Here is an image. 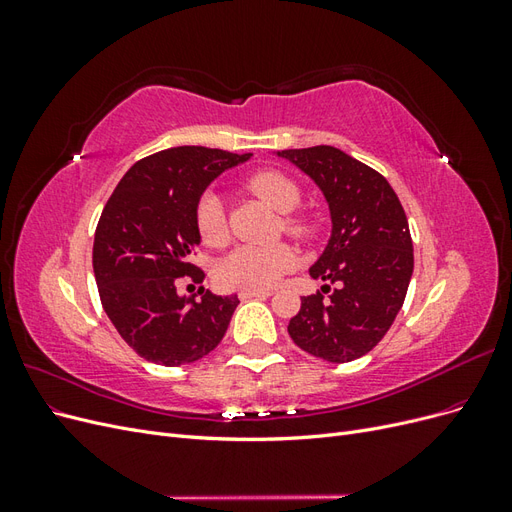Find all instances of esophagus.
I'll use <instances>...</instances> for the list:
<instances>
[{"label":"esophagus","instance_id":"34e87169","mask_svg":"<svg viewBox=\"0 0 512 512\" xmlns=\"http://www.w3.org/2000/svg\"><path fill=\"white\" fill-rule=\"evenodd\" d=\"M271 297V290H241L239 299L247 301V299H267Z\"/></svg>","mask_w":512,"mask_h":512}]
</instances>
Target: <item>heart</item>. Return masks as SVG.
Segmentation results:
<instances>
[{"mask_svg":"<svg viewBox=\"0 0 512 512\" xmlns=\"http://www.w3.org/2000/svg\"><path fill=\"white\" fill-rule=\"evenodd\" d=\"M247 190L265 200L275 211L292 213L301 203L297 183L277 170H260L247 179ZM198 235L207 245H222L228 239V224L222 196L207 192L196 207ZM290 235L307 239L314 235V226L305 220H286ZM297 265V254L288 245H239L218 265V280L226 288L269 290Z\"/></svg>","mask_w":512,"mask_h":512,"instance_id":"obj_1","label":"heart"}]
</instances>
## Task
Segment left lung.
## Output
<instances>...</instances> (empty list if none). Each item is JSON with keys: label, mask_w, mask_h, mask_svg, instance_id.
<instances>
[{"label": "left lung", "mask_w": 512, "mask_h": 512, "mask_svg": "<svg viewBox=\"0 0 512 512\" xmlns=\"http://www.w3.org/2000/svg\"><path fill=\"white\" fill-rule=\"evenodd\" d=\"M312 179L331 211V237L309 267L321 292L301 299L288 333L301 350L329 363L361 359L391 329L414 269L408 218L380 173L329 145L277 151Z\"/></svg>", "instance_id": "left-lung-1"}]
</instances>
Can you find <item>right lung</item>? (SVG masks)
Masks as SVG:
<instances>
[{
    "label": "right lung",
    "mask_w": 512,
    "mask_h": 512,
    "mask_svg": "<svg viewBox=\"0 0 512 512\" xmlns=\"http://www.w3.org/2000/svg\"><path fill=\"white\" fill-rule=\"evenodd\" d=\"M250 156L192 145L164 149L138 160L108 198L94 239L96 284L106 316L145 361L179 367L222 342L237 294L207 290L196 301L177 292V277L203 282L205 273L190 262L200 245V196Z\"/></svg>",
    "instance_id": "add662e5"
}]
</instances>
